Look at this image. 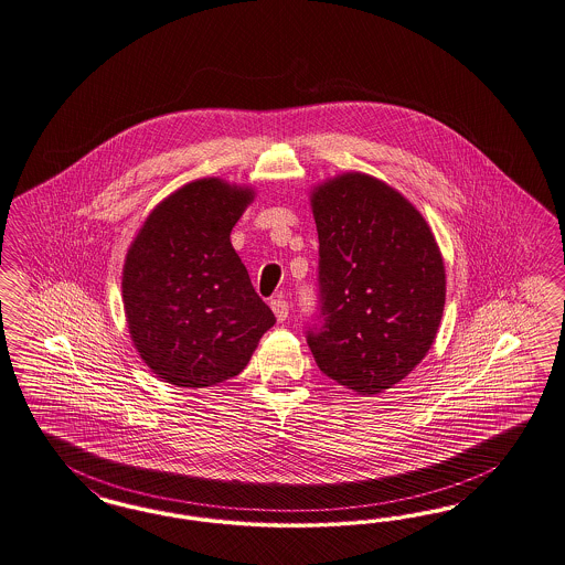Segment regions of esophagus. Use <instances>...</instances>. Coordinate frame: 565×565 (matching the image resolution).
Segmentation results:
<instances>
[{"label": "esophagus", "mask_w": 565, "mask_h": 565, "mask_svg": "<svg viewBox=\"0 0 565 565\" xmlns=\"http://www.w3.org/2000/svg\"><path fill=\"white\" fill-rule=\"evenodd\" d=\"M271 311L275 312L277 321L281 323V321H286V319H288V312H290V305H288V300H286L284 296H277V298H273L271 300Z\"/></svg>", "instance_id": "34e87169"}]
</instances>
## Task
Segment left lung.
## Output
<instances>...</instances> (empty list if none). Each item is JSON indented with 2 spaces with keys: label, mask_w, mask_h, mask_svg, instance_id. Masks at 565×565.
<instances>
[{
  "label": "left lung",
  "mask_w": 565,
  "mask_h": 565,
  "mask_svg": "<svg viewBox=\"0 0 565 565\" xmlns=\"http://www.w3.org/2000/svg\"><path fill=\"white\" fill-rule=\"evenodd\" d=\"M319 319L307 331L328 377L377 394L426 356L445 311L443 254L426 218L384 181L344 173L311 194Z\"/></svg>",
  "instance_id": "obj_1"
}]
</instances>
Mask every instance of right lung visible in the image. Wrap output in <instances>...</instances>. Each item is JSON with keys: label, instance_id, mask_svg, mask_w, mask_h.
Segmentation results:
<instances>
[{"label": "right lung", "instance_id": "obj_1", "mask_svg": "<svg viewBox=\"0 0 565 565\" xmlns=\"http://www.w3.org/2000/svg\"><path fill=\"white\" fill-rule=\"evenodd\" d=\"M250 188L206 177L164 198L122 267L127 326L143 363L179 388H206L244 370L275 315L232 246Z\"/></svg>", "mask_w": 565, "mask_h": 565}]
</instances>
